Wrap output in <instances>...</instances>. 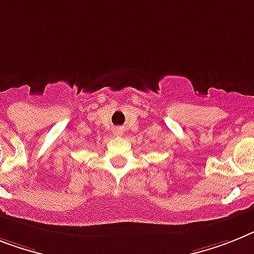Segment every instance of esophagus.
<instances>
[{
	"instance_id": "esophagus-1",
	"label": "esophagus",
	"mask_w": 254,
	"mask_h": 254,
	"mask_svg": "<svg viewBox=\"0 0 254 254\" xmlns=\"http://www.w3.org/2000/svg\"><path fill=\"white\" fill-rule=\"evenodd\" d=\"M118 133H121V131H118Z\"/></svg>"
}]
</instances>
